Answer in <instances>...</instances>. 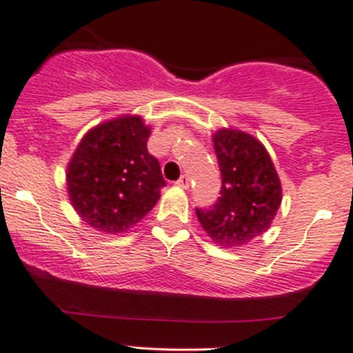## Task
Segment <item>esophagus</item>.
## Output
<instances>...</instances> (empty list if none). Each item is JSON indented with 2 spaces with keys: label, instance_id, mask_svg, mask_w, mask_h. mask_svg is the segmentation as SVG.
Here are the masks:
<instances>
[{
  "label": "esophagus",
  "instance_id": "34e87169",
  "mask_svg": "<svg viewBox=\"0 0 353 353\" xmlns=\"http://www.w3.org/2000/svg\"><path fill=\"white\" fill-rule=\"evenodd\" d=\"M176 184H177V188H181V189H189V177L183 176Z\"/></svg>",
  "mask_w": 353,
  "mask_h": 353
}]
</instances>
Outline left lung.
Masks as SVG:
<instances>
[{
  "label": "left lung",
  "mask_w": 353,
  "mask_h": 353,
  "mask_svg": "<svg viewBox=\"0 0 353 353\" xmlns=\"http://www.w3.org/2000/svg\"><path fill=\"white\" fill-rule=\"evenodd\" d=\"M213 147L221 170L216 205L196 210L203 230L221 248L242 247L270 228L283 201V188L261 140L235 128H220Z\"/></svg>",
  "instance_id": "8db88e82"
}]
</instances>
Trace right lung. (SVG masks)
Wrapping results in <instances>:
<instances>
[{
	"label": "right lung",
	"mask_w": 353,
	"mask_h": 353,
	"mask_svg": "<svg viewBox=\"0 0 353 353\" xmlns=\"http://www.w3.org/2000/svg\"><path fill=\"white\" fill-rule=\"evenodd\" d=\"M150 127L139 114H121L92 127L68 164V194L84 223L120 235L155 206L165 186L148 154Z\"/></svg>",
	"instance_id": "1"
}]
</instances>
